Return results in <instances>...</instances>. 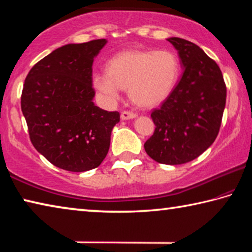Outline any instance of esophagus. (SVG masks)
Returning <instances> with one entry per match:
<instances>
[{
    "instance_id": "obj_1",
    "label": "esophagus",
    "mask_w": 252,
    "mask_h": 252,
    "mask_svg": "<svg viewBox=\"0 0 252 252\" xmlns=\"http://www.w3.org/2000/svg\"><path fill=\"white\" fill-rule=\"evenodd\" d=\"M136 118V113L130 112V111H123L121 113V119L122 120H130V119Z\"/></svg>"
}]
</instances>
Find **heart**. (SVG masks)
Segmentation results:
<instances>
[{"label":"heart","mask_w":252,"mask_h":252,"mask_svg":"<svg viewBox=\"0 0 252 252\" xmlns=\"http://www.w3.org/2000/svg\"><path fill=\"white\" fill-rule=\"evenodd\" d=\"M180 74V60L172 51L127 50L106 62V72L93 74L92 85L108 102L119 100L122 89H129L135 104L152 108L172 94Z\"/></svg>","instance_id":"obj_1"}]
</instances>
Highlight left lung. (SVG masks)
<instances>
[{"instance_id":"1","label":"left lung","mask_w":252,"mask_h":252,"mask_svg":"<svg viewBox=\"0 0 252 252\" xmlns=\"http://www.w3.org/2000/svg\"><path fill=\"white\" fill-rule=\"evenodd\" d=\"M168 41L178 51L183 73L172 94L152 111L156 130L144 150L159 163L177 165L194 160L215 142L227 89L218 64L198 45L180 37Z\"/></svg>"}]
</instances>
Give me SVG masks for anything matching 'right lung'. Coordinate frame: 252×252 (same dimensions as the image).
<instances>
[{
	"label": "right lung",
	"mask_w": 252,
	"mask_h": 252,
	"mask_svg": "<svg viewBox=\"0 0 252 252\" xmlns=\"http://www.w3.org/2000/svg\"><path fill=\"white\" fill-rule=\"evenodd\" d=\"M105 39L66 44L46 55L24 81L21 109L31 142L60 169L84 172L108 155L111 132L120 121L93 102L92 64Z\"/></svg>",
	"instance_id": "1"
}]
</instances>
